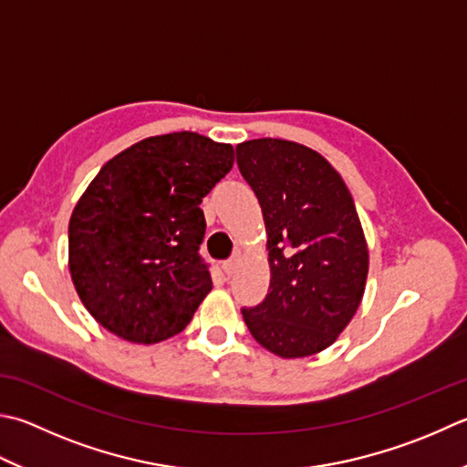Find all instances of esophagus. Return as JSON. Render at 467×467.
Masks as SVG:
<instances>
[{
  "label": "esophagus",
  "mask_w": 467,
  "mask_h": 467,
  "mask_svg": "<svg viewBox=\"0 0 467 467\" xmlns=\"http://www.w3.org/2000/svg\"><path fill=\"white\" fill-rule=\"evenodd\" d=\"M223 275L225 276H232L234 275V272H235V268H237V260L234 258V260H227V262H223Z\"/></svg>",
  "instance_id": "34e87169"
}]
</instances>
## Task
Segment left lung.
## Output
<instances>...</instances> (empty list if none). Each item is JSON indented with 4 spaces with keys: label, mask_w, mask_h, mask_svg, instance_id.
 <instances>
[{
    "label": "left lung",
    "mask_w": 467,
    "mask_h": 467,
    "mask_svg": "<svg viewBox=\"0 0 467 467\" xmlns=\"http://www.w3.org/2000/svg\"><path fill=\"white\" fill-rule=\"evenodd\" d=\"M242 177L266 225L270 286L244 309L262 348L285 359L327 349L362 303L368 242L348 184L329 161L278 138L235 146Z\"/></svg>",
    "instance_id": "obj_1"
}]
</instances>
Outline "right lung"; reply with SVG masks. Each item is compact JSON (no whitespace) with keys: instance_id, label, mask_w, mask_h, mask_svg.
<instances>
[{"instance_id":"1","label":"right lung","mask_w":467,"mask_h":467,"mask_svg":"<svg viewBox=\"0 0 467 467\" xmlns=\"http://www.w3.org/2000/svg\"><path fill=\"white\" fill-rule=\"evenodd\" d=\"M232 166V144L172 131L121 150L85 189L68 222V272L113 336L150 346L191 323L213 288L199 205Z\"/></svg>"}]
</instances>
